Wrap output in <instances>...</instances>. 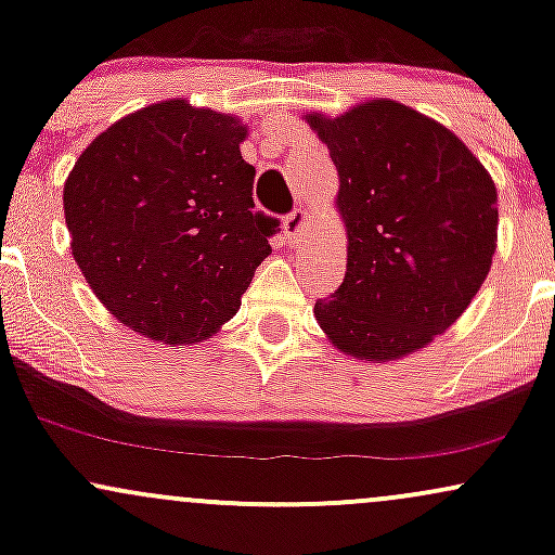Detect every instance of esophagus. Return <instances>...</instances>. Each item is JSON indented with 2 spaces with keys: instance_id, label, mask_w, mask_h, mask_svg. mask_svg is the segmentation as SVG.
Returning a JSON list of instances; mask_svg holds the SVG:
<instances>
[{
  "instance_id": "1",
  "label": "esophagus",
  "mask_w": 555,
  "mask_h": 555,
  "mask_svg": "<svg viewBox=\"0 0 555 555\" xmlns=\"http://www.w3.org/2000/svg\"><path fill=\"white\" fill-rule=\"evenodd\" d=\"M284 232L292 242H299L302 237H308V234H310V214L305 211V208H295V211H292L284 219Z\"/></svg>"
}]
</instances>
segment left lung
Returning <instances> with one entry per match:
<instances>
[{"label": "left lung", "mask_w": 555, "mask_h": 555, "mask_svg": "<svg viewBox=\"0 0 555 555\" xmlns=\"http://www.w3.org/2000/svg\"><path fill=\"white\" fill-rule=\"evenodd\" d=\"M339 171L347 273L315 321L349 358L420 352L473 302L499 240L493 177L449 127L391 99L305 114Z\"/></svg>", "instance_id": "8db88e82"}]
</instances>
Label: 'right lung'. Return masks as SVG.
<instances>
[{
    "mask_svg": "<svg viewBox=\"0 0 555 555\" xmlns=\"http://www.w3.org/2000/svg\"><path fill=\"white\" fill-rule=\"evenodd\" d=\"M245 138L232 114L158 101L106 127L67 175L75 263L145 339H211L271 256L279 221L253 211Z\"/></svg>",
    "mask_w": 555,
    "mask_h": 555,
    "instance_id": "add662e5",
    "label": "right lung"
}]
</instances>
